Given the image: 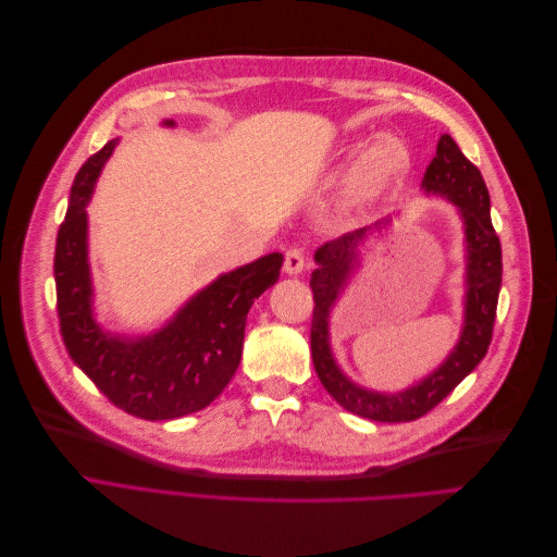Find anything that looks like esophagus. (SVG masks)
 I'll return each instance as SVG.
<instances>
[{
	"instance_id": "34e87169",
	"label": "esophagus",
	"mask_w": 557,
	"mask_h": 557,
	"mask_svg": "<svg viewBox=\"0 0 557 557\" xmlns=\"http://www.w3.org/2000/svg\"><path fill=\"white\" fill-rule=\"evenodd\" d=\"M305 264H307L305 250L297 248V246H293V248L285 250V258H283V269H285V274L297 276V274L305 272Z\"/></svg>"
}]
</instances>
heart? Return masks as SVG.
I'll use <instances>...</instances> for the list:
<instances>
[{"mask_svg": "<svg viewBox=\"0 0 557 557\" xmlns=\"http://www.w3.org/2000/svg\"><path fill=\"white\" fill-rule=\"evenodd\" d=\"M401 164H404V150L399 148V144H395L393 139H381L379 144L369 148V153L360 164V172H358L360 188L364 190L376 188V185L391 178Z\"/></svg>", "mask_w": 557, "mask_h": 557, "instance_id": "obj_1", "label": "heart"}]
</instances>
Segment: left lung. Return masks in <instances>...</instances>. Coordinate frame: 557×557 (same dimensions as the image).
Wrapping results in <instances>:
<instances>
[{"label":"left lung","mask_w":557,"mask_h":557,"mask_svg":"<svg viewBox=\"0 0 557 557\" xmlns=\"http://www.w3.org/2000/svg\"><path fill=\"white\" fill-rule=\"evenodd\" d=\"M428 195H442L460 211L467 244V293L465 325L450 356L418 385L401 393H374L352 383L330 350V311L346 288V281L358 264V248L387 221L342 234L315 250V269L311 274L313 320H311V358L315 374L325 391L350 413L379 420V423H409L432 411L448 397L455 385L485 358L493 339L497 299L502 288V244L491 221V195L476 164H471L450 134L436 144V156L423 176Z\"/></svg>","instance_id":"8db88e82"}]
</instances>
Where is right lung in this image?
I'll return each instance as SVG.
<instances>
[{
  "instance_id": "right-lung-1",
  "label": "right lung",
  "mask_w": 557,
  "mask_h": 557,
  "mask_svg": "<svg viewBox=\"0 0 557 557\" xmlns=\"http://www.w3.org/2000/svg\"><path fill=\"white\" fill-rule=\"evenodd\" d=\"M115 144L109 141L81 166L58 230L60 334L72 360L117 409L144 420H172L209 407L225 391L242 360L246 315L278 281L283 256L269 252L218 276L156 334L127 339L104 332L92 318L86 207Z\"/></svg>"
}]
</instances>
